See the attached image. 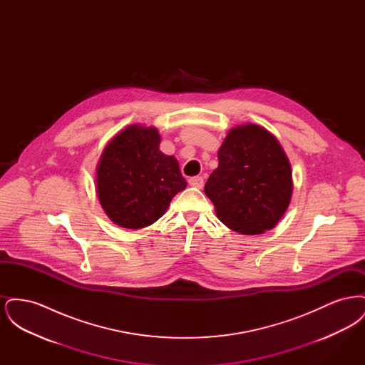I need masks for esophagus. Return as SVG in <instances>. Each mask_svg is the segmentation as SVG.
Returning a JSON list of instances; mask_svg holds the SVG:
<instances>
[{"label":"esophagus","instance_id":"obj_1","mask_svg":"<svg viewBox=\"0 0 365 365\" xmlns=\"http://www.w3.org/2000/svg\"><path fill=\"white\" fill-rule=\"evenodd\" d=\"M189 185L195 189H202L204 186V178L202 176H192L189 179Z\"/></svg>","mask_w":365,"mask_h":365}]
</instances>
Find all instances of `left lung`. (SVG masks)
Here are the masks:
<instances>
[{
  "mask_svg": "<svg viewBox=\"0 0 365 365\" xmlns=\"http://www.w3.org/2000/svg\"><path fill=\"white\" fill-rule=\"evenodd\" d=\"M205 194L219 220L243 235L278 225L293 195V171L277 137L259 124L231 128L217 152Z\"/></svg>",
  "mask_w": 365,
  "mask_h": 365,
  "instance_id": "8db88e82",
  "label": "left lung"
}]
</instances>
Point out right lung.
Instances as JSON below:
<instances>
[{
    "mask_svg": "<svg viewBox=\"0 0 365 365\" xmlns=\"http://www.w3.org/2000/svg\"><path fill=\"white\" fill-rule=\"evenodd\" d=\"M160 142L156 127L131 124L106 143L96 170V191L115 225L150 226L186 189L178 160L164 155Z\"/></svg>",
    "mask_w": 365,
    "mask_h": 365,
    "instance_id": "right-lung-1",
    "label": "right lung"
}]
</instances>
